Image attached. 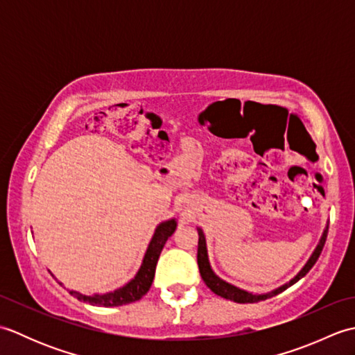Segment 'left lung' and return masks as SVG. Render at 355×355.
Instances as JSON below:
<instances>
[{
	"instance_id": "left-lung-1",
	"label": "left lung",
	"mask_w": 355,
	"mask_h": 355,
	"mask_svg": "<svg viewBox=\"0 0 355 355\" xmlns=\"http://www.w3.org/2000/svg\"><path fill=\"white\" fill-rule=\"evenodd\" d=\"M198 253H197V261H198V268H200V275L202 277V281L206 282V285L209 286L210 290H212L218 296H221L224 299H229L233 300V302H238V304H254V302H261V300H266L276 296V294L282 293L284 290L288 288L293 284H296L299 279H302L308 271L313 268V266L315 263V261L319 259V256L322 253V248L325 245V241H327V235H328V224L325 230L322 233V238L319 241L318 247H315V250L313 252V254L310 256V259L306 261V263L304 266V268L299 271V273L294 276L288 284H285L282 286H279V288L266 293V294H253L250 291H245L243 288H238V286L232 285L229 282L223 281L220 276L215 275V271L210 267V262H209V256H207V247H206V236L202 230L198 227Z\"/></svg>"
}]
</instances>
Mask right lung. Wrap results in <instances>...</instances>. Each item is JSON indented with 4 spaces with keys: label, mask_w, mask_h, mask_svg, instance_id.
<instances>
[{
    "label": "right lung",
    "mask_w": 355,
    "mask_h": 355,
    "mask_svg": "<svg viewBox=\"0 0 355 355\" xmlns=\"http://www.w3.org/2000/svg\"><path fill=\"white\" fill-rule=\"evenodd\" d=\"M175 229H177L175 218L163 221L162 224L157 225L154 236L150 239V243L146 248L145 258H143V262L137 271V275H135L134 279H131L126 285L120 286V288L111 293L93 294V296H87V294H80L73 290H70V294L82 300V302H88L97 306H120V305L131 304V302H135V300L141 299L149 291L150 285H153L157 261L160 258V253L163 250L166 241H168V238L173 232H175Z\"/></svg>",
    "instance_id": "obj_1"
}]
</instances>
